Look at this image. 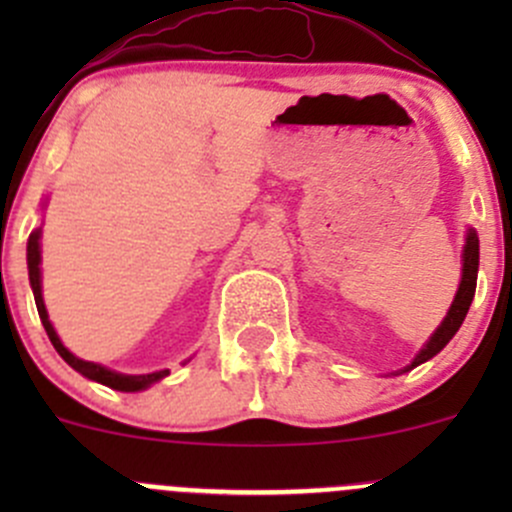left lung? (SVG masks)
I'll return each instance as SVG.
<instances>
[{
	"label": "left lung",
	"mask_w": 512,
	"mask_h": 512,
	"mask_svg": "<svg viewBox=\"0 0 512 512\" xmlns=\"http://www.w3.org/2000/svg\"><path fill=\"white\" fill-rule=\"evenodd\" d=\"M461 262H463L461 282H458V292H456V297H453L451 307H448L446 317H443V322L438 324L436 332L428 337V342L418 349L414 361H411V364H406L399 374H406V371L416 369V366L423 364V361L433 359V356L441 352V349L446 347L453 337H456L458 329H461L463 319H466L468 309H471L473 294H476V282H478L480 242H478V232L473 230V227H468L466 230V245H463V260Z\"/></svg>",
	"instance_id": "1"
}]
</instances>
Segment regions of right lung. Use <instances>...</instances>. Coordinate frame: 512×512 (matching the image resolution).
I'll list each match as a JSON object with an SVG mask.
<instances>
[{
  "label": "right lung",
  "instance_id": "obj_1",
  "mask_svg": "<svg viewBox=\"0 0 512 512\" xmlns=\"http://www.w3.org/2000/svg\"><path fill=\"white\" fill-rule=\"evenodd\" d=\"M27 267H29V285H32L34 302H36V309H39L41 324H44V329H46V334H49L54 349L59 352L61 359L71 366V369H76L81 376L96 381V384H103V386H108V389H116V391H143V389H148V386L158 384L160 379H165V376L170 374L168 369L153 371V374H121V371H113V369H108V366L96 364V361H86V359H79L76 354H71L69 349L64 347V342L59 339V334H56L54 324L49 322V312H46L44 294H41V227H36L32 235H29Z\"/></svg>",
  "mask_w": 512,
  "mask_h": 512
}]
</instances>
